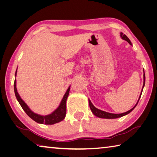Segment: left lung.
I'll return each instance as SVG.
<instances>
[{
  "mask_svg": "<svg viewBox=\"0 0 157 157\" xmlns=\"http://www.w3.org/2000/svg\"><path fill=\"white\" fill-rule=\"evenodd\" d=\"M120 37L122 39L124 40L127 41L128 43L132 46V43H131V42L129 40V38H128V37L126 35H125V34H124L123 33L121 32L120 33ZM145 82H146V75H145V73H144V84H143V88H142V90H141V94H140V96H139L138 101H137V102H136V104H135V106H134L132 108H131L130 110L127 111V112L120 113V114H114V113H110L105 112V111L99 110V109H98V108H97L96 107L94 106L93 104H92V102H91L90 99H88V103H89V106H90L91 111H92L93 115H95L96 117H99V118H103V119H117V118L121 117L128 115V114H129L131 112V111H132L134 110V108H135L136 106V105H137L139 99H140V98L141 96V93H142V91H143L144 87L145 86Z\"/></svg>",
  "mask_w": 157,
  "mask_h": 157,
  "instance_id": "left-lung-1",
  "label": "left lung"
}]
</instances>
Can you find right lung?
<instances>
[{
	"label": "right lung",
	"mask_w": 157,
	"mask_h": 157,
	"mask_svg": "<svg viewBox=\"0 0 157 157\" xmlns=\"http://www.w3.org/2000/svg\"><path fill=\"white\" fill-rule=\"evenodd\" d=\"M17 73V70L15 73V77L16 76ZM14 93H15L16 98L17 100L19 102L20 105H21L22 109L24 110L25 113H27V115L30 118L33 119V121L38 124H46V125H53L54 124L58 123V122L62 121L63 119L65 118V116H66V113H67V99L68 98V96L69 95V91H70V86L68 88L67 90L65 93L64 95L62 98V101L59 104V106L56 108V109L53 111V112L51 113L49 115H38V114L33 113L32 110H31L29 107L27 106V104L25 103V102L22 100L21 96L19 95V94L17 91L16 88V79H15L14 80Z\"/></svg>",
	"instance_id": "obj_1"
}]
</instances>
